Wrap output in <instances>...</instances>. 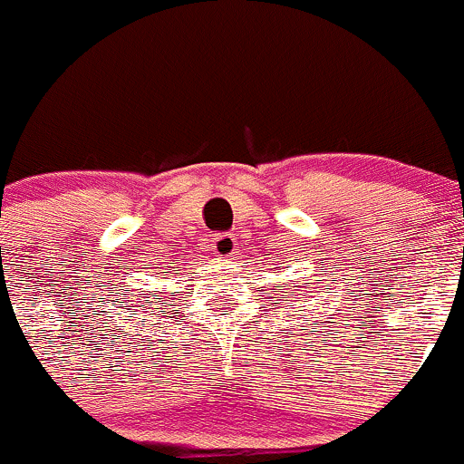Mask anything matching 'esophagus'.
I'll list each match as a JSON object with an SVG mask.
<instances>
[{"instance_id": "1", "label": "esophagus", "mask_w": 464, "mask_h": 464, "mask_svg": "<svg viewBox=\"0 0 464 464\" xmlns=\"http://www.w3.org/2000/svg\"><path fill=\"white\" fill-rule=\"evenodd\" d=\"M237 238L232 234H218L217 238L212 241V252L217 254L218 258H230L234 250H237Z\"/></svg>"}]
</instances>
